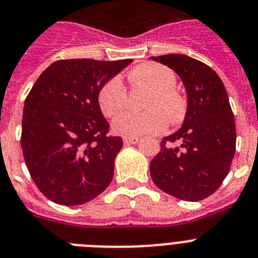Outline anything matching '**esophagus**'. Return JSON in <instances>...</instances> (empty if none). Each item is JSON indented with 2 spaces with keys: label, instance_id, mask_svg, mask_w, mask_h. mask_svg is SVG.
<instances>
[{
  "label": "esophagus",
  "instance_id": "obj_1",
  "mask_svg": "<svg viewBox=\"0 0 258 258\" xmlns=\"http://www.w3.org/2000/svg\"><path fill=\"white\" fill-rule=\"evenodd\" d=\"M123 143H124L125 146L136 144V143H139V138H124V139H123Z\"/></svg>",
  "mask_w": 258,
  "mask_h": 258
}]
</instances>
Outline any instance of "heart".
Wrapping results in <instances>:
<instances>
[{
    "label": "heart",
    "mask_w": 258,
    "mask_h": 258,
    "mask_svg": "<svg viewBox=\"0 0 258 258\" xmlns=\"http://www.w3.org/2000/svg\"><path fill=\"white\" fill-rule=\"evenodd\" d=\"M131 85L148 90L144 112H123L112 120V131L123 138L159 135L170 124L183 119L186 102L177 92L176 75L172 69L156 62H146L134 68L128 75ZM99 107L106 116L122 111L127 103V92L120 79L112 77L98 93Z\"/></svg>",
    "instance_id": "b5f03b06"
}]
</instances>
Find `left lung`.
I'll list each match as a JSON object with an SVG mask.
<instances>
[{
  "label": "left lung",
  "mask_w": 258,
  "mask_h": 258,
  "mask_svg": "<svg viewBox=\"0 0 258 258\" xmlns=\"http://www.w3.org/2000/svg\"><path fill=\"white\" fill-rule=\"evenodd\" d=\"M182 80L187 110L182 127L164 138L151 161V177L166 194L197 202L219 189L236 149V127L228 94L215 71L186 55L151 57ZM173 142L180 146L173 147Z\"/></svg>",
  "instance_id": "1"
}]
</instances>
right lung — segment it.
I'll use <instances>...</instances> for the list:
<instances>
[{"instance_id":"right-lung-1","label":"right lung","mask_w":258,"mask_h":258,"mask_svg":"<svg viewBox=\"0 0 258 258\" xmlns=\"http://www.w3.org/2000/svg\"><path fill=\"white\" fill-rule=\"evenodd\" d=\"M131 62L59 60L32 86L23 107L21 146L31 178L52 202L82 205L111 182L123 142L107 135L98 93Z\"/></svg>"}]
</instances>
